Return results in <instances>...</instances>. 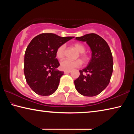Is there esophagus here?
<instances>
[{"mask_svg":"<svg viewBox=\"0 0 134 134\" xmlns=\"http://www.w3.org/2000/svg\"><path fill=\"white\" fill-rule=\"evenodd\" d=\"M70 72H71V71H64V73H65V74L70 73Z\"/></svg>","mask_w":134,"mask_h":134,"instance_id":"34e87169","label":"esophagus"}]
</instances>
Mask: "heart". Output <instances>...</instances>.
<instances>
[{
    "instance_id": "obj_1",
    "label": "heart",
    "mask_w": 134,
    "mask_h": 134,
    "mask_svg": "<svg viewBox=\"0 0 134 134\" xmlns=\"http://www.w3.org/2000/svg\"><path fill=\"white\" fill-rule=\"evenodd\" d=\"M74 46L77 50L80 52V55L82 58V60L85 62H87L89 57L85 53L86 51V48L83 44L80 43H75ZM65 45H62L58 47L56 51V56L59 59H62L65 55ZM82 65V62L80 59H77V60H70V59H65L63 60L60 63V67L62 69L65 71H71L76 68L80 67Z\"/></svg>"
}]
</instances>
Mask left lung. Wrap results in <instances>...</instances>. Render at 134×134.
<instances>
[{"instance_id": "left-lung-1", "label": "left lung", "mask_w": 134, "mask_h": 134, "mask_svg": "<svg viewBox=\"0 0 134 134\" xmlns=\"http://www.w3.org/2000/svg\"><path fill=\"white\" fill-rule=\"evenodd\" d=\"M76 40L86 42L92 53L87 66L79 71L80 76L74 80L75 87L83 96H96L107 87L112 76L113 62L110 49L105 40L96 34L76 37Z\"/></svg>"}]
</instances>
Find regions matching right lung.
<instances>
[{
  "label": "right lung",
  "mask_w": 134,
  "mask_h": 134,
  "mask_svg": "<svg viewBox=\"0 0 134 134\" xmlns=\"http://www.w3.org/2000/svg\"><path fill=\"white\" fill-rule=\"evenodd\" d=\"M74 37H61L52 33L41 34L34 38L27 47L24 57V74L28 85L36 93L49 96L58 89L64 72L59 65L56 51Z\"/></svg>",
  "instance_id": "obj_1"
}]
</instances>
